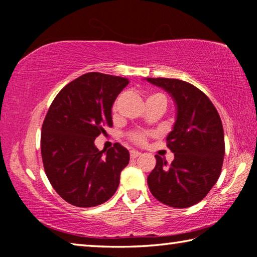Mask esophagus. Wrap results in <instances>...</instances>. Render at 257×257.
<instances>
[{"instance_id": "obj_1", "label": "esophagus", "mask_w": 257, "mask_h": 257, "mask_svg": "<svg viewBox=\"0 0 257 257\" xmlns=\"http://www.w3.org/2000/svg\"><path fill=\"white\" fill-rule=\"evenodd\" d=\"M141 154H142L141 152H138V151H135V150L130 151V158H132V159H136V158H138V156L141 155Z\"/></svg>"}]
</instances>
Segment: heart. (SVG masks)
<instances>
[{
	"instance_id": "b5f03b06",
	"label": "heart",
	"mask_w": 257,
	"mask_h": 257,
	"mask_svg": "<svg viewBox=\"0 0 257 257\" xmlns=\"http://www.w3.org/2000/svg\"><path fill=\"white\" fill-rule=\"evenodd\" d=\"M156 96H162V95H159V94H154V95H151V97H156ZM112 111L114 112L115 111V104L113 105L112 107ZM128 139L134 144H138V145H143L144 143L146 142L147 136H149V133H145V132H141V130H134V132H130L128 133Z\"/></svg>"
}]
</instances>
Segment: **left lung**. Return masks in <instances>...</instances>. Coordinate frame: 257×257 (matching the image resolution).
Here are the masks:
<instances>
[{
	"label": "left lung",
	"mask_w": 257,
	"mask_h": 257,
	"mask_svg": "<svg viewBox=\"0 0 257 257\" xmlns=\"http://www.w3.org/2000/svg\"><path fill=\"white\" fill-rule=\"evenodd\" d=\"M162 87L177 104V120L167 146L175 153L170 164L155 155L147 177L153 196L171 207L193 206L219 179L224 158L222 121L205 94L189 82L171 78H146Z\"/></svg>",
	"instance_id": "8db88e82"
}]
</instances>
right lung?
I'll return each mask as SVG.
<instances>
[{"mask_svg": "<svg viewBox=\"0 0 257 257\" xmlns=\"http://www.w3.org/2000/svg\"><path fill=\"white\" fill-rule=\"evenodd\" d=\"M128 84L127 78L85 73L60 90L46 113L43 165L52 187L71 205L97 206L118 189L129 152L115 143L104 153L94 141L113 125L112 105Z\"/></svg>", "mask_w": 257, "mask_h": 257, "instance_id": "add662e5", "label": "right lung"}]
</instances>
